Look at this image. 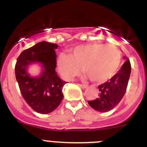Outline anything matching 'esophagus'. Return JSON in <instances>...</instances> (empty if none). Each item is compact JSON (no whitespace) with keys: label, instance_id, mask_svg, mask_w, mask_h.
Returning a JSON list of instances; mask_svg holds the SVG:
<instances>
[{"label":"esophagus","instance_id":"1","mask_svg":"<svg viewBox=\"0 0 147 147\" xmlns=\"http://www.w3.org/2000/svg\"><path fill=\"white\" fill-rule=\"evenodd\" d=\"M79 86H80V88H83V89H85V88H88V85H85V84H79Z\"/></svg>","mask_w":147,"mask_h":147}]
</instances>
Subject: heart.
I'll use <instances>...</instances> for the list:
<instances>
[{"mask_svg":"<svg viewBox=\"0 0 147 147\" xmlns=\"http://www.w3.org/2000/svg\"><path fill=\"white\" fill-rule=\"evenodd\" d=\"M121 54L115 45L93 43L76 46L69 55L62 54L58 59L59 72L67 80L80 74L82 67L91 81L102 83L117 73Z\"/></svg>","mask_w":147,"mask_h":147,"instance_id":"1","label":"heart"}]
</instances>
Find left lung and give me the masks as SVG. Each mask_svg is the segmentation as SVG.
<instances>
[{
	"label": "left lung",
	"mask_w": 147,
	"mask_h": 147,
	"mask_svg": "<svg viewBox=\"0 0 147 147\" xmlns=\"http://www.w3.org/2000/svg\"><path fill=\"white\" fill-rule=\"evenodd\" d=\"M124 59L125 62L118 73L109 81L98 85V98L88 101L90 106L95 110L104 113L113 110L125 94L130 76L131 65L128 58Z\"/></svg>",
	"instance_id": "8db88e82"
}]
</instances>
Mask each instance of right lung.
I'll use <instances>...</instances> for the list:
<instances>
[{"label": "right lung", "mask_w": 147, "mask_h": 147, "mask_svg": "<svg viewBox=\"0 0 147 147\" xmlns=\"http://www.w3.org/2000/svg\"><path fill=\"white\" fill-rule=\"evenodd\" d=\"M57 47V44L42 41L23 51L17 59L15 76L22 96L39 113H51L63 98L62 88L66 82L55 71ZM34 62H39L43 67V72L37 78L31 77L27 72L28 66Z\"/></svg>", "instance_id": "right-lung-1"}]
</instances>
